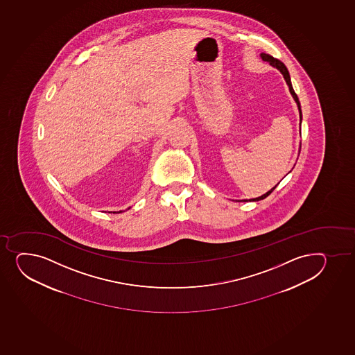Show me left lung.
<instances>
[{"mask_svg":"<svg viewBox=\"0 0 355 355\" xmlns=\"http://www.w3.org/2000/svg\"><path fill=\"white\" fill-rule=\"evenodd\" d=\"M261 60H264V62H268V63L271 65V67H276L277 70H279L280 73L283 75L284 79H285V82L288 84V90H290V94H292V97L295 99V103H297V106H298L299 110V118H300V125H302V108H300V103H299L298 97H297V94H295V90H293V87H292L291 84V78H290V73H288V69L285 67V64L283 62H280L279 60H277L275 57L270 56L268 53H261ZM299 153H300V146H299ZM276 186L271 188L269 191H266L265 194L261 195L259 198H249V200H237V201H243V202H256L259 201V200H263V198H266V196H269L271 193H272L273 189L276 188Z\"/></svg>","mask_w":355,"mask_h":355,"instance_id":"1","label":"left lung"}]
</instances>
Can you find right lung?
<instances>
[{
  "mask_svg": "<svg viewBox=\"0 0 355 355\" xmlns=\"http://www.w3.org/2000/svg\"><path fill=\"white\" fill-rule=\"evenodd\" d=\"M128 209H130V208H128ZM113 213L116 214V211H113ZM119 213H123V211H121V210H120Z\"/></svg>",
  "mask_w": 355,
  "mask_h": 355,
  "instance_id": "obj_1",
  "label": "right lung"
}]
</instances>
